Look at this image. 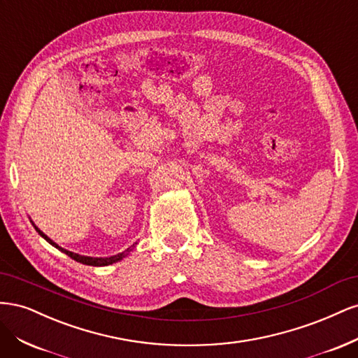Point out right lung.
I'll list each match as a JSON object with an SVG mask.
<instances>
[{"label":"right lung","mask_w":358,"mask_h":358,"mask_svg":"<svg viewBox=\"0 0 358 358\" xmlns=\"http://www.w3.org/2000/svg\"><path fill=\"white\" fill-rule=\"evenodd\" d=\"M32 222V221H31ZM32 225H34V229L37 230V233L43 237V239H46L52 246H55L57 249H59L61 252H64V254H67L70 258H73L74 262H78V263H82V264H86V266H109V264H113V263H117L119 259H122V258H125L129 252L133 251V248H136V245L137 243H134V245H131L129 248H127L124 252H119V254H116V255H112V257H85V255H79V254H74V252H71V251H67V249H64V248H61V246H58L55 242H53L52 239H49V237L43 233L41 230H38V227H36V224L32 222Z\"/></svg>","instance_id":"right-lung-1"}]
</instances>
